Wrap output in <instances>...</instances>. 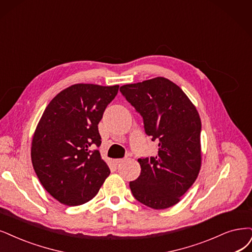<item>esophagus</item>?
<instances>
[{"mask_svg": "<svg viewBox=\"0 0 252 252\" xmlns=\"http://www.w3.org/2000/svg\"><path fill=\"white\" fill-rule=\"evenodd\" d=\"M125 161V159H116V160H114V163L116 164V165H118V164H120V163H123Z\"/></svg>", "mask_w": 252, "mask_h": 252, "instance_id": "1", "label": "esophagus"}]
</instances>
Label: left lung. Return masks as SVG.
I'll return each mask as SVG.
<instances>
[{
  "label": "left lung",
  "instance_id": "8db88e82",
  "mask_svg": "<svg viewBox=\"0 0 252 252\" xmlns=\"http://www.w3.org/2000/svg\"><path fill=\"white\" fill-rule=\"evenodd\" d=\"M120 92L141 114L145 133L159 146L156 157L138 159L141 173L129 188L147 207L170 208L196 181L201 167V121L196 107L176 84L163 77L127 84Z\"/></svg>",
  "mask_w": 252,
  "mask_h": 252
}]
</instances>
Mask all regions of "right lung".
I'll use <instances>...</instances> for the list:
<instances>
[{
    "instance_id": "1",
    "label": "right lung",
    "mask_w": 252,
    "mask_h": 252,
    "mask_svg": "<svg viewBox=\"0 0 252 252\" xmlns=\"http://www.w3.org/2000/svg\"><path fill=\"white\" fill-rule=\"evenodd\" d=\"M118 85L74 84L45 108L32 138L31 160L43 188L59 202L80 206L92 199L110 174L98 150L97 125Z\"/></svg>"
}]
</instances>
